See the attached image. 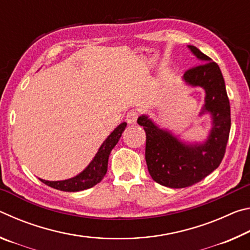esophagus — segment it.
I'll return each instance as SVG.
<instances>
[{"instance_id": "34e87169", "label": "esophagus", "mask_w": 250, "mask_h": 250, "mask_svg": "<svg viewBox=\"0 0 250 250\" xmlns=\"http://www.w3.org/2000/svg\"><path fill=\"white\" fill-rule=\"evenodd\" d=\"M137 119H138V112L135 111V110H130V111L126 113L125 120L128 124L130 125L135 124V122H137Z\"/></svg>"}]
</instances>
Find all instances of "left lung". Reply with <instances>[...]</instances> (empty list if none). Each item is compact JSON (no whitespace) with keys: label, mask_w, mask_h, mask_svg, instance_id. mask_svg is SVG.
<instances>
[{"label":"left lung","mask_w":250,"mask_h":250,"mask_svg":"<svg viewBox=\"0 0 250 250\" xmlns=\"http://www.w3.org/2000/svg\"><path fill=\"white\" fill-rule=\"evenodd\" d=\"M188 47L203 62L186 70L183 79L189 86L205 90L200 116L209 113L211 117V129L205 142H182L147 116L138 118L146 134V161L150 175L156 183L172 188H188L216 170L225 155L230 131V105L221 69L195 46Z\"/></svg>","instance_id":"8db88e82"}]
</instances>
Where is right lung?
<instances>
[{
  "label": "right lung",
  "instance_id": "obj_1",
  "mask_svg": "<svg viewBox=\"0 0 250 250\" xmlns=\"http://www.w3.org/2000/svg\"><path fill=\"white\" fill-rule=\"evenodd\" d=\"M126 126L125 122H122L117 128L110 133L109 137L105 139L103 145L99 147L98 152L95 155L84 170L79 173L71 179L64 181H46L40 179L44 184L50 186V188L59 189L64 192H78L83 191V189L90 188L104 179V176L107 173L108 168V159L110 152L116 146L119 141L122 132H124Z\"/></svg>",
  "mask_w": 250,
  "mask_h": 250
}]
</instances>
